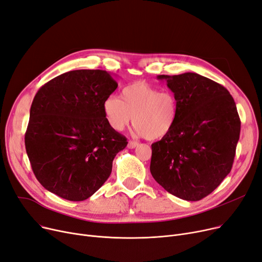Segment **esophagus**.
Returning <instances> with one entry per match:
<instances>
[{"instance_id": "1", "label": "esophagus", "mask_w": 262, "mask_h": 262, "mask_svg": "<svg viewBox=\"0 0 262 262\" xmlns=\"http://www.w3.org/2000/svg\"><path fill=\"white\" fill-rule=\"evenodd\" d=\"M138 142L137 141H133V140H130V141H128V147L129 149H135L136 146H138Z\"/></svg>"}]
</instances>
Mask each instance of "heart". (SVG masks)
<instances>
[{
    "mask_svg": "<svg viewBox=\"0 0 262 262\" xmlns=\"http://www.w3.org/2000/svg\"><path fill=\"white\" fill-rule=\"evenodd\" d=\"M103 112L113 130L122 132L133 120L136 133L149 140H156L173 129L179 117V103L170 91H161L139 81L125 86L121 98L107 96Z\"/></svg>",
    "mask_w": 262,
    "mask_h": 262,
    "instance_id": "obj_1",
    "label": "heart"
}]
</instances>
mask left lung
Segmentation results:
<instances>
[{
    "mask_svg": "<svg viewBox=\"0 0 262 262\" xmlns=\"http://www.w3.org/2000/svg\"><path fill=\"white\" fill-rule=\"evenodd\" d=\"M178 98L173 129L152 144L150 171L173 196L197 201L232 168L241 121L228 90L196 73L157 76Z\"/></svg>",
    "mask_w": 262,
    "mask_h": 262,
    "instance_id": "obj_1",
    "label": "left lung"
}]
</instances>
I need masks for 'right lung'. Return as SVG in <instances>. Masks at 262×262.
I'll return each instance as SVG.
<instances>
[{
    "label": "right lung",
    "mask_w": 262,
    "mask_h": 262,
    "mask_svg": "<svg viewBox=\"0 0 262 262\" xmlns=\"http://www.w3.org/2000/svg\"><path fill=\"white\" fill-rule=\"evenodd\" d=\"M117 88L106 71L78 70L38 90L25 143L33 172L47 190L82 201L107 181L113 159L128 143L103 112L105 98Z\"/></svg>",
    "instance_id": "1"
}]
</instances>
